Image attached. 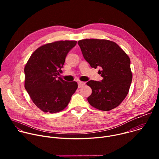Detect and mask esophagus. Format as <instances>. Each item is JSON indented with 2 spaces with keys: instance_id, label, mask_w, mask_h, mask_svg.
Listing matches in <instances>:
<instances>
[{
  "instance_id": "esophagus-1",
  "label": "esophagus",
  "mask_w": 159,
  "mask_h": 159,
  "mask_svg": "<svg viewBox=\"0 0 159 159\" xmlns=\"http://www.w3.org/2000/svg\"><path fill=\"white\" fill-rule=\"evenodd\" d=\"M84 85H85V82H84L80 81V82H78V87H79V88L82 87L83 86H84Z\"/></svg>"
}]
</instances>
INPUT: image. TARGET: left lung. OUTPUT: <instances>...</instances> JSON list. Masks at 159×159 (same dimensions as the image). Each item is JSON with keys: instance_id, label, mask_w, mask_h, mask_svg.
Here are the masks:
<instances>
[{"instance_id": "left-lung-1", "label": "left lung", "mask_w": 159, "mask_h": 159, "mask_svg": "<svg viewBox=\"0 0 159 159\" xmlns=\"http://www.w3.org/2000/svg\"><path fill=\"white\" fill-rule=\"evenodd\" d=\"M82 55L90 66L100 67L98 73L103 79L86 84L92 89L87 98L93 107L109 111L118 106L127 96L132 80L130 59L113 41L84 39L78 41Z\"/></svg>"}]
</instances>
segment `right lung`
I'll list each match as a JSON object with an SVG mask.
<instances>
[{
  "label": "right lung",
  "instance_id": "1",
  "mask_svg": "<svg viewBox=\"0 0 159 159\" xmlns=\"http://www.w3.org/2000/svg\"><path fill=\"white\" fill-rule=\"evenodd\" d=\"M76 41H57L42 45L31 55L25 67V87L33 103L44 112L63 110L78 87L58 75Z\"/></svg>",
  "mask_w": 159,
  "mask_h": 159
}]
</instances>
